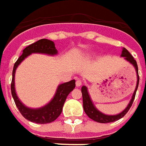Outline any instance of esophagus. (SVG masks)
<instances>
[{"label": "esophagus", "mask_w": 146, "mask_h": 146, "mask_svg": "<svg viewBox=\"0 0 146 146\" xmlns=\"http://www.w3.org/2000/svg\"><path fill=\"white\" fill-rule=\"evenodd\" d=\"M75 85H76V86H77V87H79V86L82 85L81 80H80V79H77V81H76V82H75Z\"/></svg>", "instance_id": "obj_1"}]
</instances>
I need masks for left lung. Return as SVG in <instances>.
I'll list each match as a JSON object with an SVG mask.
<instances>
[{
    "label": "left lung",
    "instance_id": "left-lung-1",
    "mask_svg": "<svg viewBox=\"0 0 146 146\" xmlns=\"http://www.w3.org/2000/svg\"><path fill=\"white\" fill-rule=\"evenodd\" d=\"M121 57H124V59L127 62L134 66L136 71L137 74V84L136 87L134 90V94L131 97V99L127 106L126 107L123 111H122L120 113L116 115H106L102 113L101 111L98 110V108L95 107V105L93 103L91 100V98L89 94L88 89L86 86H82V101H83V109H84L86 114L90 118L93 120L96 121L98 123H112L115 121L120 119L121 118H123L125 115L127 114V112L129 111V109L131 108V105L133 104V101L135 98L136 91H137V87H138V83H139V76H138V68H137V64L136 60H134V57L131 55V53L127 51V49L125 48H123L122 52L120 55Z\"/></svg>",
    "mask_w": 146,
    "mask_h": 146
}]
</instances>
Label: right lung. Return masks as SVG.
<instances>
[{
    "mask_svg": "<svg viewBox=\"0 0 146 146\" xmlns=\"http://www.w3.org/2000/svg\"><path fill=\"white\" fill-rule=\"evenodd\" d=\"M32 53H42V54L55 56L57 55L58 51L55 47L54 42L48 39H41L38 42L28 45L23 50V54L19 57L15 62L12 71V80L11 83V92L12 98L14 99L15 105L23 117L27 120L36 123H48L56 120L60 115L61 114L63 106L64 104L68 95L75 87V80L73 79L68 82L60 84L57 86L54 97L48 104L41 108H32L26 106L23 104L18 96L16 94L15 88V74L16 68L28 56Z\"/></svg>",
    "mask_w": 146,
    "mask_h": 146,
    "instance_id": "add662e5",
    "label": "right lung"
}]
</instances>
